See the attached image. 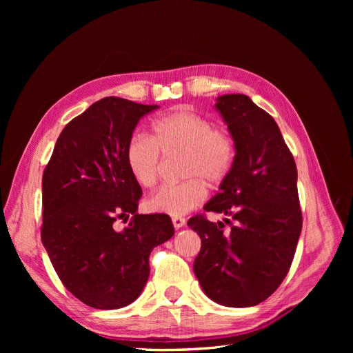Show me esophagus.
Returning <instances> with one entry per match:
<instances>
[{
    "label": "esophagus",
    "mask_w": 353,
    "mask_h": 353,
    "mask_svg": "<svg viewBox=\"0 0 353 353\" xmlns=\"http://www.w3.org/2000/svg\"><path fill=\"white\" fill-rule=\"evenodd\" d=\"M172 223H174V227L176 230H179V228H183L185 225V219L181 218V216H174L172 218Z\"/></svg>",
    "instance_id": "1"
}]
</instances>
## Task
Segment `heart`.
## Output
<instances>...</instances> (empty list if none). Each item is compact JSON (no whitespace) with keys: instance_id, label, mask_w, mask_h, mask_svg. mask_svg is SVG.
Segmentation results:
<instances>
[{"instance_id":"heart-1","label":"heart","mask_w":353,"mask_h":353,"mask_svg":"<svg viewBox=\"0 0 353 353\" xmlns=\"http://www.w3.org/2000/svg\"><path fill=\"white\" fill-rule=\"evenodd\" d=\"M160 152H184L181 174L187 176L178 184L159 188L148 199L153 212L181 216L206 200L208 184L216 185L231 170L234 141L231 135L215 128L208 117L188 109H179L159 117L153 123V137L135 134L126 147V163L138 184L150 188L157 183Z\"/></svg>"}]
</instances>
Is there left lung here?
Returning a JSON list of instances; mask_svg holds the SVG:
<instances>
[{
    "instance_id": "1",
    "label": "left lung",
    "mask_w": 353,
    "mask_h": 353,
    "mask_svg": "<svg viewBox=\"0 0 353 353\" xmlns=\"http://www.w3.org/2000/svg\"><path fill=\"white\" fill-rule=\"evenodd\" d=\"M215 109L228 126L236 156L219 193L203 209L236 223L225 232L222 222L201 215L188 219L201 240L193 268L213 302L249 307L279 288L294 258L302 231L297 169L274 117L248 95H221Z\"/></svg>"
}]
</instances>
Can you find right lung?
I'll return each mask as SVG.
<instances>
[{"label": "right lung", "instance_id": "obj_1", "mask_svg": "<svg viewBox=\"0 0 353 353\" xmlns=\"http://www.w3.org/2000/svg\"><path fill=\"white\" fill-rule=\"evenodd\" d=\"M159 105L105 97L72 119L42 175V244L61 283L95 309L141 294L148 256L174 236L165 213L140 215L143 190L126 163L138 121ZM132 221L121 232L116 219Z\"/></svg>", "mask_w": 353, "mask_h": 353}]
</instances>
